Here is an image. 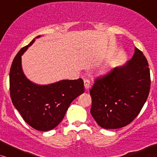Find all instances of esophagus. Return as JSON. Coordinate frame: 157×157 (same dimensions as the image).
<instances>
[{
    "label": "esophagus",
    "instance_id": "1",
    "mask_svg": "<svg viewBox=\"0 0 157 157\" xmlns=\"http://www.w3.org/2000/svg\"><path fill=\"white\" fill-rule=\"evenodd\" d=\"M83 83H84L85 89L86 90H89V88L91 87V82H90V81L88 80V79H85L84 81H83Z\"/></svg>",
    "mask_w": 157,
    "mask_h": 157
}]
</instances>
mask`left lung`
Here are the masks:
<instances>
[{
	"label": "left lung",
	"mask_w": 157,
	"mask_h": 157,
	"mask_svg": "<svg viewBox=\"0 0 157 157\" xmlns=\"http://www.w3.org/2000/svg\"><path fill=\"white\" fill-rule=\"evenodd\" d=\"M150 85L147 60L135 47L131 60L94 81L90 90L92 117L101 127L106 129L128 125L144 105Z\"/></svg>",
	"instance_id": "1"
}]
</instances>
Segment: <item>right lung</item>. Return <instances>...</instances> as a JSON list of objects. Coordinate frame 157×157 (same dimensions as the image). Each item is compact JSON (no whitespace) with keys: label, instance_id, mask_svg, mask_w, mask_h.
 Here are the masks:
<instances>
[{"label":"right lung","instance_id":"obj_1","mask_svg":"<svg viewBox=\"0 0 157 157\" xmlns=\"http://www.w3.org/2000/svg\"><path fill=\"white\" fill-rule=\"evenodd\" d=\"M34 41L35 38L21 48L13 61L10 94L23 120L35 129L46 132L59 125L71 102L84 92V86L81 78L61 80L48 85L36 84L28 79L22 69L21 56Z\"/></svg>","mask_w":157,"mask_h":157}]
</instances>
